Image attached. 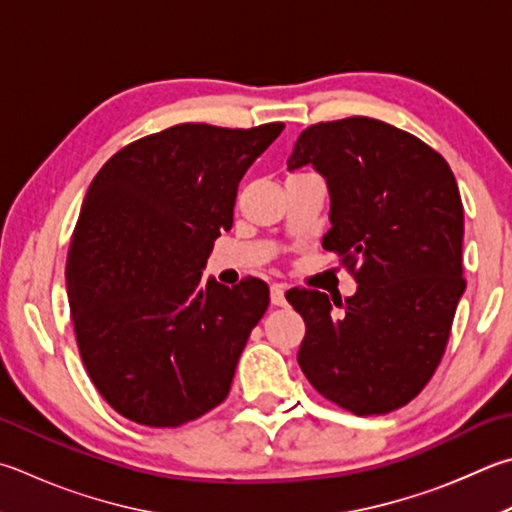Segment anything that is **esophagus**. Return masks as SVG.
<instances>
[{
    "instance_id": "34e87169",
    "label": "esophagus",
    "mask_w": 512,
    "mask_h": 512,
    "mask_svg": "<svg viewBox=\"0 0 512 512\" xmlns=\"http://www.w3.org/2000/svg\"><path fill=\"white\" fill-rule=\"evenodd\" d=\"M271 304H275V306H284L286 304L284 286H280V284H273L271 286Z\"/></svg>"
}]
</instances>
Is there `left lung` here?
Returning a JSON list of instances; mask_svg holds the SVG:
<instances>
[{
  "label": "left lung",
  "mask_w": 512,
  "mask_h": 512,
  "mask_svg": "<svg viewBox=\"0 0 512 512\" xmlns=\"http://www.w3.org/2000/svg\"><path fill=\"white\" fill-rule=\"evenodd\" d=\"M286 165H313L327 181L322 248L358 284L345 302L306 288L286 293L306 324L297 362L324 398L353 414L398 410L439 367L466 291L450 165L416 136L365 116L304 129Z\"/></svg>",
  "instance_id": "1"
}]
</instances>
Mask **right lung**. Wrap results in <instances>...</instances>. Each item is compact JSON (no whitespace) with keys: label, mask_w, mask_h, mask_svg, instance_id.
Returning <instances> with one entry per match:
<instances>
[{"label":"right lung","mask_w":512,"mask_h":512,"mask_svg":"<svg viewBox=\"0 0 512 512\" xmlns=\"http://www.w3.org/2000/svg\"><path fill=\"white\" fill-rule=\"evenodd\" d=\"M282 129L176 125L91 181L67 257L71 320L89 378L129 421L179 427L228 396L268 286L201 275L241 176Z\"/></svg>","instance_id":"right-lung-1"}]
</instances>
